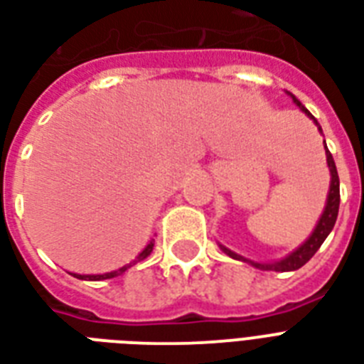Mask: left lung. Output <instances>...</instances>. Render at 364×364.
<instances>
[{
    "mask_svg": "<svg viewBox=\"0 0 364 364\" xmlns=\"http://www.w3.org/2000/svg\"><path fill=\"white\" fill-rule=\"evenodd\" d=\"M290 95V92H289ZM292 97V100H294V104H296L298 108L302 109L304 114L308 115L309 119H314V123L317 125V129H319V132H323V129H321V125L317 123V119H315L314 115L309 114L308 108L304 106L300 100H298L294 95H290ZM325 154H326V165H328V171H331V188H328V196H326V205L325 208H323V214H321L319 222H317V226H315V230L311 232V235H309L306 241H304L300 247H298L296 250H292L289 256H284L283 260L279 262H272V264H264V262H252L249 260V258H245V256L241 255H235L233 250L226 249L224 245H220V249L226 252L230 258H233V260H241V262H247V264H250L252 267H256V269H264V272H294V269H300V267L306 264V262L311 260V256L319 250V247L323 245V241H325L326 237H328V233L332 232V228H334V224H336V218H338V208H340V178H338V171H336V163H334V159H332V154L328 151V148H326L325 144Z\"/></svg>",
    "mask_w": 364,
    "mask_h": 364,
    "instance_id": "left-lung-1",
    "label": "left lung"
}]
</instances>
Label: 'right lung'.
I'll return each instance as SVG.
<instances>
[{
    "instance_id": "obj_1",
    "label": "right lung",
    "mask_w": 364,
    "mask_h": 364,
    "mask_svg": "<svg viewBox=\"0 0 364 364\" xmlns=\"http://www.w3.org/2000/svg\"><path fill=\"white\" fill-rule=\"evenodd\" d=\"M151 250H154V239H151L150 243H148V245H146V247H144L142 252H140V255H138L136 258H134V260L131 262V264H127V266L119 267V269H115V272L102 273V275H80V273H72V275H74V277H77V279H85V281H102V279L117 277V275H123V273H125L127 269H129V267L134 266V264H136V262H142L144 258H148V256L151 255Z\"/></svg>"
}]
</instances>
